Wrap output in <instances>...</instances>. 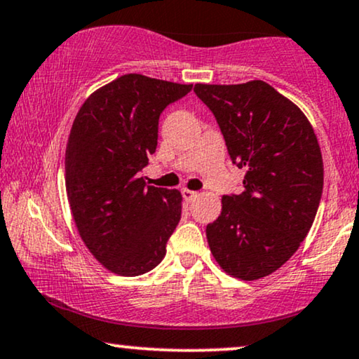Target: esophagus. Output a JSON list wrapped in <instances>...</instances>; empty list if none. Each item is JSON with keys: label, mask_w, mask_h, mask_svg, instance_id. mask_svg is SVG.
Here are the masks:
<instances>
[{"label": "esophagus", "mask_w": 359, "mask_h": 359, "mask_svg": "<svg viewBox=\"0 0 359 359\" xmlns=\"http://www.w3.org/2000/svg\"><path fill=\"white\" fill-rule=\"evenodd\" d=\"M181 193H183V198H184L186 201H188V203L194 201V199L198 198V193H196V191H191V189H188V188H184L183 191H181Z\"/></svg>", "instance_id": "1"}]
</instances>
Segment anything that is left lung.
I'll return each instance as SVG.
<instances>
[{
    "label": "left lung",
    "mask_w": 359,
    "mask_h": 359,
    "mask_svg": "<svg viewBox=\"0 0 359 359\" xmlns=\"http://www.w3.org/2000/svg\"><path fill=\"white\" fill-rule=\"evenodd\" d=\"M216 117L244 191L222 196L206 227L212 257L229 276L257 280L280 269L309 234L323 191L318 140L299 107L264 81L196 83Z\"/></svg>",
    "instance_id": "obj_1"
}]
</instances>
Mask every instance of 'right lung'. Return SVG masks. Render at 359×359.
<instances>
[{
  "label": "right lung",
  "mask_w": 359,
  "mask_h": 359,
  "mask_svg": "<svg viewBox=\"0 0 359 359\" xmlns=\"http://www.w3.org/2000/svg\"><path fill=\"white\" fill-rule=\"evenodd\" d=\"M193 83L125 74L87 97L66 147V191L77 232L107 271L142 276L161 262L178 226V189L145 186L138 171L158 143V118Z\"/></svg>",
  "instance_id": "right-lung-1"
}]
</instances>
